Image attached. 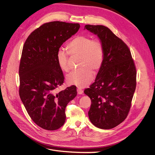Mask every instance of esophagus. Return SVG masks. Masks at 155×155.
<instances>
[{
	"label": "esophagus",
	"instance_id": "34e87169",
	"mask_svg": "<svg viewBox=\"0 0 155 155\" xmlns=\"http://www.w3.org/2000/svg\"><path fill=\"white\" fill-rule=\"evenodd\" d=\"M77 93H78V94H79V95L82 94H83V91H82V89H81L80 88H77Z\"/></svg>",
	"mask_w": 155,
	"mask_h": 155
}]
</instances>
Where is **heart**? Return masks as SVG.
I'll return each instance as SVG.
<instances>
[{
  "instance_id": "b5f03b06",
  "label": "heart",
  "mask_w": 155,
  "mask_h": 155,
  "mask_svg": "<svg viewBox=\"0 0 155 155\" xmlns=\"http://www.w3.org/2000/svg\"><path fill=\"white\" fill-rule=\"evenodd\" d=\"M67 50L71 56H79L78 69L70 72L67 77L68 84L84 88L91 84L94 73L98 71L104 61V48L99 39H92L85 35L77 36L68 43ZM56 58L59 67L64 71L69 70L68 54L64 49L56 51Z\"/></svg>"
}]
</instances>
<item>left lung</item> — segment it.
Instances as JSON below:
<instances>
[{
  "instance_id": "left-lung-1",
  "label": "left lung",
  "mask_w": 155,
  "mask_h": 155,
  "mask_svg": "<svg viewBox=\"0 0 155 155\" xmlns=\"http://www.w3.org/2000/svg\"><path fill=\"white\" fill-rule=\"evenodd\" d=\"M97 35L104 48L102 67L95 82L84 93L91 99L88 114L96 127H115L127 117L136 86V69L131 51L123 40L102 25L85 26Z\"/></svg>"
}]
</instances>
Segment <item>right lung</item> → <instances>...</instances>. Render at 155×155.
<instances>
[{
  "label": "right lung",
  "instance_id": "right-lung-1",
  "mask_svg": "<svg viewBox=\"0 0 155 155\" xmlns=\"http://www.w3.org/2000/svg\"><path fill=\"white\" fill-rule=\"evenodd\" d=\"M79 28L78 23H45L24 43L19 69V96L31 119L44 129L54 131L64 124L65 108L77 94L75 85L56 92L64 82L56 53Z\"/></svg>",
  "mask_w": 155,
  "mask_h": 155
}]
</instances>
